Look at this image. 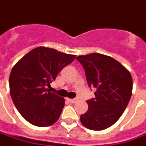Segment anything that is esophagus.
Returning <instances> with one entry per match:
<instances>
[{
  "label": "esophagus",
  "mask_w": 146,
  "mask_h": 146,
  "mask_svg": "<svg viewBox=\"0 0 146 146\" xmlns=\"http://www.w3.org/2000/svg\"><path fill=\"white\" fill-rule=\"evenodd\" d=\"M69 101H70V102L71 103H76V102H77L78 101V99H69Z\"/></svg>",
  "instance_id": "1"
}]
</instances>
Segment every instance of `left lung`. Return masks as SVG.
<instances>
[{"instance_id": "8db88e82", "label": "left lung", "mask_w": 146, "mask_h": 146, "mask_svg": "<svg viewBox=\"0 0 146 146\" xmlns=\"http://www.w3.org/2000/svg\"><path fill=\"white\" fill-rule=\"evenodd\" d=\"M85 70L88 85L96 89L87 100L88 110L80 116L89 129L103 130L122 115L132 92V78L125 66L111 56L93 53L76 57Z\"/></svg>"}]
</instances>
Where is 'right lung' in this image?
Segmentation results:
<instances>
[{
	"label": "right lung",
	"mask_w": 146,
	"mask_h": 146,
	"mask_svg": "<svg viewBox=\"0 0 146 146\" xmlns=\"http://www.w3.org/2000/svg\"><path fill=\"white\" fill-rule=\"evenodd\" d=\"M75 57L55 49L39 46L12 68L9 77L11 99L19 113L32 125L46 127L58 120L65 100L46 87Z\"/></svg>",
	"instance_id": "obj_1"
}]
</instances>
